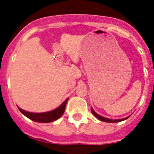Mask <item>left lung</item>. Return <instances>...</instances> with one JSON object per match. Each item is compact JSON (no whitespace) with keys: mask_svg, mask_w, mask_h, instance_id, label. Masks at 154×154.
I'll use <instances>...</instances> for the list:
<instances>
[{"mask_svg":"<svg viewBox=\"0 0 154 154\" xmlns=\"http://www.w3.org/2000/svg\"><path fill=\"white\" fill-rule=\"evenodd\" d=\"M91 112H92V113L95 116H96V118H97L98 119H99V120L101 121H103V122H106V123H119V122H121V121H123L125 120V119H128L129 118V116L126 118H124V119H108V118H106V117H103V116H101L100 115H99V114L96 113L95 111L93 110V109L91 107Z\"/></svg>","mask_w":154,"mask_h":154,"instance_id":"obj_1","label":"left lung"}]
</instances>
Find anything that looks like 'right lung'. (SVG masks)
<instances>
[{
	"label": "right lung",
	"instance_id": "1",
	"mask_svg": "<svg viewBox=\"0 0 154 154\" xmlns=\"http://www.w3.org/2000/svg\"><path fill=\"white\" fill-rule=\"evenodd\" d=\"M67 99L65 102H63L62 104H61L57 109L54 110H51L49 112H41V113H35V112H29L27 111L21 109L18 107V109L22 114H24L26 117L31 120L38 122V123H51L53 121L56 120L58 118H60L64 113L65 109V106L68 102Z\"/></svg>",
	"mask_w": 154,
	"mask_h": 154
}]
</instances>
